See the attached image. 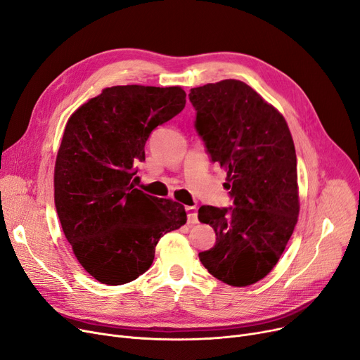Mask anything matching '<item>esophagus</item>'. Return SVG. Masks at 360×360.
<instances>
[{"label":"esophagus","instance_id":"obj_1","mask_svg":"<svg viewBox=\"0 0 360 360\" xmlns=\"http://www.w3.org/2000/svg\"><path fill=\"white\" fill-rule=\"evenodd\" d=\"M186 210V219H188V224H197V207L195 206H185Z\"/></svg>","mask_w":360,"mask_h":360}]
</instances>
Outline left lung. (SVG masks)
Instances as JSON below:
<instances>
[{
    "mask_svg": "<svg viewBox=\"0 0 360 360\" xmlns=\"http://www.w3.org/2000/svg\"><path fill=\"white\" fill-rule=\"evenodd\" d=\"M188 97L195 129L210 160L226 170L224 186L233 200V207L198 209V221L216 233L200 262L228 285H252L274 269L299 216L291 132L284 116L241 81L193 88Z\"/></svg>",
    "mask_w": 360,
    "mask_h": 360,
    "instance_id": "left-lung-1",
    "label": "left lung"
}]
</instances>
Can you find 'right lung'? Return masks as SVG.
Listing matches in <instances>:
<instances>
[{
  "instance_id": "obj_1",
  "label": "right lung",
  "mask_w": 360,
  "mask_h": 360,
  "mask_svg": "<svg viewBox=\"0 0 360 360\" xmlns=\"http://www.w3.org/2000/svg\"><path fill=\"white\" fill-rule=\"evenodd\" d=\"M185 97L181 86H112L66 123L54 169L56 210L76 259L103 284L143 275L163 233L186 222L179 202L135 188L150 134L184 110Z\"/></svg>"
}]
</instances>
